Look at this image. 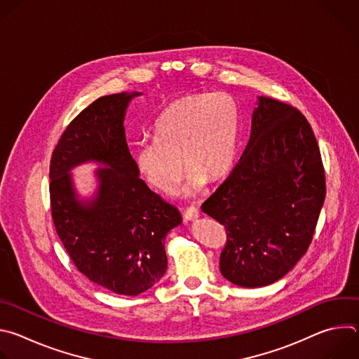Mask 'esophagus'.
Instances as JSON below:
<instances>
[{"label":"esophagus","instance_id":"obj_1","mask_svg":"<svg viewBox=\"0 0 359 359\" xmlns=\"http://www.w3.org/2000/svg\"><path fill=\"white\" fill-rule=\"evenodd\" d=\"M198 216H200V212H198V209L194 208V206L187 208V209L184 210V215H183L184 220H189V222H190V220H196Z\"/></svg>","mask_w":359,"mask_h":359}]
</instances>
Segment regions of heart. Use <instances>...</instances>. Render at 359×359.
<instances>
[{"mask_svg":"<svg viewBox=\"0 0 359 359\" xmlns=\"http://www.w3.org/2000/svg\"><path fill=\"white\" fill-rule=\"evenodd\" d=\"M238 133L240 115L229 93H190L168 105L156 122V137L137 143L135 161L147 183L165 194L176 191L183 161L189 170L186 190L193 193L229 175Z\"/></svg>","mask_w":359,"mask_h":359,"instance_id":"b5f03b06","label":"heart"}]
</instances>
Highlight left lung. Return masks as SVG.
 Segmentation results:
<instances>
[{
  "mask_svg": "<svg viewBox=\"0 0 359 359\" xmlns=\"http://www.w3.org/2000/svg\"><path fill=\"white\" fill-rule=\"evenodd\" d=\"M259 100L243 156L201 204L226 229L222 274L248 288L280 280L306 252L327 190L320 147L306 118L283 102Z\"/></svg>",
  "mask_w": 359,
  "mask_h": 359,
  "instance_id": "obj_1",
  "label": "left lung"
}]
</instances>
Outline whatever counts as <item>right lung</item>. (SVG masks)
<instances>
[{"label":"right lung","instance_id":"1","mask_svg":"<svg viewBox=\"0 0 359 359\" xmlns=\"http://www.w3.org/2000/svg\"><path fill=\"white\" fill-rule=\"evenodd\" d=\"M140 93L97 97L67 126L50 158L49 197L55 230L75 267L92 283L137 295L168 269L165 237L182 223L179 210L139 177L125 137V111ZM95 160L98 196L76 200L67 172Z\"/></svg>","mask_w":359,"mask_h":359}]
</instances>
